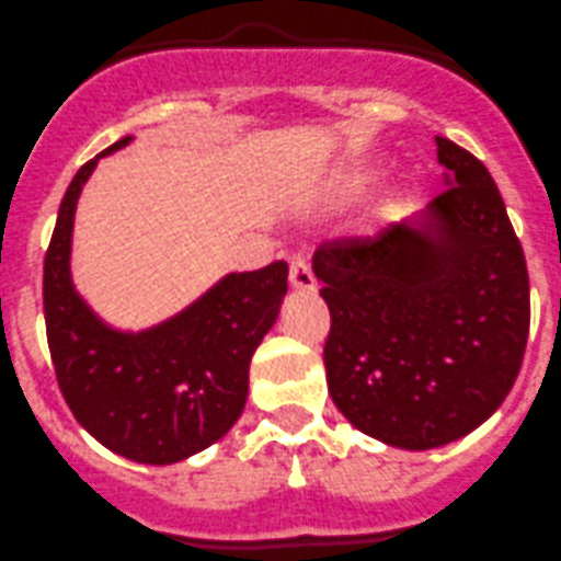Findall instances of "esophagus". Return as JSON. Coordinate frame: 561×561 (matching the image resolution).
Here are the masks:
<instances>
[{"mask_svg": "<svg viewBox=\"0 0 561 561\" xmlns=\"http://www.w3.org/2000/svg\"><path fill=\"white\" fill-rule=\"evenodd\" d=\"M289 284L297 291H317V277H313L311 264L306 259L289 261Z\"/></svg>", "mask_w": 561, "mask_h": 561, "instance_id": "1", "label": "esophagus"}]
</instances>
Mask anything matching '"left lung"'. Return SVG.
I'll use <instances>...</instances> for the list:
<instances>
[{
  "mask_svg": "<svg viewBox=\"0 0 561 561\" xmlns=\"http://www.w3.org/2000/svg\"><path fill=\"white\" fill-rule=\"evenodd\" d=\"M435 146L449 170L430 206L437 226L408 217L313 253L335 408L366 435L415 451L451 444L499 410L531 322L526 255L499 186L471 151L446 137Z\"/></svg>",
  "mask_w": 561,
  "mask_h": 561,
  "instance_id": "1",
  "label": "left lung"
}]
</instances>
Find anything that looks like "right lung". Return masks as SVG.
Listing matches in <instances>:
<instances>
[{"instance_id":"add662e5","label":"right lung","mask_w":561,"mask_h":561,"mask_svg":"<svg viewBox=\"0 0 561 561\" xmlns=\"http://www.w3.org/2000/svg\"><path fill=\"white\" fill-rule=\"evenodd\" d=\"M99 157L79 168L57 211L44 259L46 341L73 419L106 449L168 466L220 440L242 415L250 357L275 324L289 266L272 261L228 275L170 322L148 333H115L90 313L68 277L73 209Z\"/></svg>"}]
</instances>
